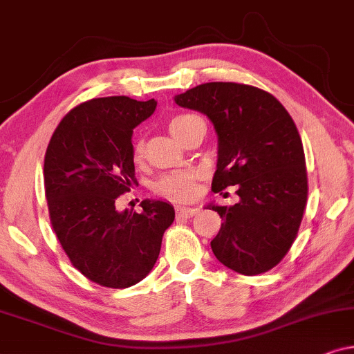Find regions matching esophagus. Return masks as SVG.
<instances>
[{
	"mask_svg": "<svg viewBox=\"0 0 354 354\" xmlns=\"http://www.w3.org/2000/svg\"><path fill=\"white\" fill-rule=\"evenodd\" d=\"M176 211H177V216H182V217H193L196 214L198 211V207H188V206H177L176 207Z\"/></svg>",
	"mask_w": 354,
	"mask_h": 354,
	"instance_id": "34e87169",
	"label": "esophagus"
}]
</instances>
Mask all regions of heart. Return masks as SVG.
Wrapping results in <instances>:
<instances>
[{"label":"heart","instance_id":"b5f03b06","mask_svg":"<svg viewBox=\"0 0 354 354\" xmlns=\"http://www.w3.org/2000/svg\"><path fill=\"white\" fill-rule=\"evenodd\" d=\"M200 119L195 114H180L176 115L169 122V130L178 142L183 138L193 124ZM145 154V142L138 140L133 147V156L137 161L143 158ZM156 192L161 195L171 198V200H187L195 195V174L193 172H176L164 176L161 180L156 183Z\"/></svg>","mask_w":354,"mask_h":354}]
</instances>
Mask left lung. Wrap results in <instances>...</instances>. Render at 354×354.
Instances as JSON below:
<instances>
[{
  "mask_svg": "<svg viewBox=\"0 0 354 354\" xmlns=\"http://www.w3.org/2000/svg\"><path fill=\"white\" fill-rule=\"evenodd\" d=\"M174 101L214 125L212 190L236 187L240 198L234 206L207 205L222 217L212 253L239 274L268 272L288 253L306 206V161L297 125L268 91L234 82L198 85Z\"/></svg>",
  "mask_w": 354,
  "mask_h": 354,
  "instance_id": "obj_1",
  "label": "left lung"
}]
</instances>
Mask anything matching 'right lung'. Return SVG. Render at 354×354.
I'll return each mask as SVG.
<instances>
[{"label":"right lung","mask_w":354,"mask_h":354,"mask_svg":"<svg viewBox=\"0 0 354 354\" xmlns=\"http://www.w3.org/2000/svg\"><path fill=\"white\" fill-rule=\"evenodd\" d=\"M158 101L108 96L82 103L61 120L45 154L51 225L71 263L86 279L127 288L149 274L174 206L143 200V211H118L135 177L133 129Z\"/></svg>","instance_id":"1"}]
</instances>
